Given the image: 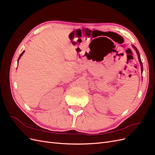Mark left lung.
Wrapping results in <instances>:
<instances>
[{"instance_id": "8db88e82", "label": "left lung", "mask_w": 155, "mask_h": 155, "mask_svg": "<svg viewBox=\"0 0 155 155\" xmlns=\"http://www.w3.org/2000/svg\"><path fill=\"white\" fill-rule=\"evenodd\" d=\"M132 46H133V48L135 50V51H136V52H137V55H138V59H139V62H140V66H141V70H142V71H143V66H142V61H141V58H140V53H139V51H138V49L136 48V46H134L133 45H132Z\"/></svg>"}]
</instances>
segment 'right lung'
<instances>
[{
	"label": "right lung",
	"mask_w": 155,
	"mask_h": 155,
	"mask_svg": "<svg viewBox=\"0 0 155 155\" xmlns=\"http://www.w3.org/2000/svg\"><path fill=\"white\" fill-rule=\"evenodd\" d=\"M24 53H25V51H22V53L21 54V55H20V56H19V58H18V61L20 59V58H21V56H22V55H23V54H24Z\"/></svg>",
	"instance_id": "1"
}]
</instances>
